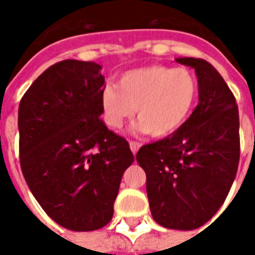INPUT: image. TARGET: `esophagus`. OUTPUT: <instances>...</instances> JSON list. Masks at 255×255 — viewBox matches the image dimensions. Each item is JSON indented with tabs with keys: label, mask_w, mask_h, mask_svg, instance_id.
Masks as SVG:
<instances>
[{
	"label": "esophagus",
	"mask_w": 255,
	"mask_h": 255,
	"mask_svg": "<svg viewBox=\"0 0 255 255\" xmlns=\"http://www.w3.org/2000/svg\"><path fill=\"white\" fill-rule=\"evenodd\" d=\"M139 147H140V143H139V142H132V140L129 142V149H131V151H132L133 154L138 153Z\"/></svg>",
	"instance_id": "34e87169"
}]
</instances>
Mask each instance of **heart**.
Here are the masks:
<instances>
[{"mask_svg": "<svg viewBox=\"0 0 255 255\" xmlns=\"http://www.w3.org/2000/svg\"><path fill=\"white\" fill-rule=\"evenodd\" d=\"M197 100L198 82L191 71L151 65L127 71L117 86H105L101 108L104 122L113 129L122 127L136 109L139 122L133 128L162 138L187 122Z\"/></svg>", "mask_w": 255, "mask_h": 255, "instance_id": "b5f03b06", "label": "heart"}]
</instances>
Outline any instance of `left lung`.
Wrapping results in <instances>:
<instances>
[{
    "mask_svg": "<svg viewBox=\"0 0 255 255\" xmlns=\"http://www.w3.org/2000/svg\"><path fill=\"white\" fill-rule=\"evenodd\" d=\"M176 63L195 69L198 105L169 136L142 146L146 191L155 223L171 230L202 227L217 213L235 180L241 143L235 97L216 68L202 58Z\"/></svg>",
    "mask_w": 255,
    "mask_h": 255,
    "instance_id": "left-lung-1",
    "label": "left lung"
}]
</instances>
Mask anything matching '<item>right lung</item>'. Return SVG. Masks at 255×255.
<instances>
[{"label":"right lung","instance_id":"1","mask_svg":"<svg viewBox=\"0 0 255 255\" xmlns=\"http://www.w3.org/2000/svg\"><path fill=\"white\" fill-rule=\"evenodd\" d=\"M100 64L64 60L49 67L19 105L20 165L47 216L71 231H94L113 216L133 154L100 116Z\"/></svg>","mask_w":255,"mask_h":255}]
</instances>
